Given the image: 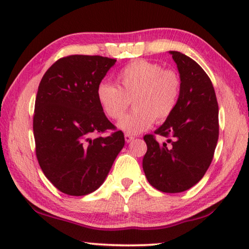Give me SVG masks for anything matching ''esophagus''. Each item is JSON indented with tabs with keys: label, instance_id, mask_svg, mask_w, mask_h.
I'll use <instances>...</instances> for the list:
<instances>
[{
	"label": "esophagus",
	"instance_id": "1",
	"mask_svg": "<svg viewBox=\"0 0 249 249\" xmlns=\"http://www.w3.org/2000/svg\"><path fill=\"white\" fill-rule=\"evenodd\" d=\"M124 136H125V141H126V142H127V143H129V142H131V141H133V140L135 139L134 136L131 135V134H128V133H126V134H125Z\"/></svg>",
	"mask_w": 249,
	"mask_h": 249
}]
</instances>
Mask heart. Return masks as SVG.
I'll return each instance as SVG.
<instances>
[{"label": "heart", "instance_id": "obj_1", "mask_svg": "<svg viewBox=\"0 0 249 249\" xmlns=\"http://www.w3.org/2000/svg\"><path fill=\"white\" fill-rule=\"evenodd\" d=\"M116 86L101 83L96 89L103 112L112 120L124 116L131 101L135 108L120 123L128 134H139L155 121L162 123L176 110L182 90V80L173 69L143 59L126 65L116 75Z\"/></svg>", "mask_w": 249, "mask_h": 249}]
</instances>
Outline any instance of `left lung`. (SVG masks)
Masks as SVG:
<instances>
[{"mask_svg":"<svg viewBox=\"0 0 249 249\" xmlns=\"http://www.w3.org/2000/svg\"><path fill=\"white\" fill-rule=\"evenodd\" d=\"M182 80L174 113L154 132L166 137L159 143L154 134L144 136L147 151L143 170L148 182L166 194L182 192L205 176L213 159L218 136V103L209 76L195 60L170 51Z\"/></svg>","mask_w":249,"mask_h":249,"instance_id":"obj_1","label":"left lung"}]
</instances>
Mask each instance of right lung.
<instances>
[{
    "mask_svg": "<svg viewBox=\"0 0 249 249\" xmlns=\"http://www.w3.org/2000/svg\"><path fill=\"white\" fill-rule=\"evenodd\" d=\"M115 62L102 55H67L40 81L33 115L36 155L47 179L66 195L85 196L101 187L125 144L96 96Z\"/></svg>",
    "mask_w": 249,
    "mask_h": 249,
    "instance_id": "right-lung-1",
    "label": "right lung"
}]
</instances>
